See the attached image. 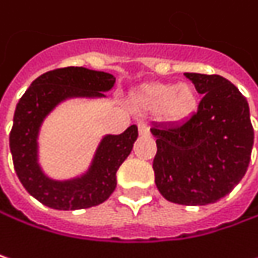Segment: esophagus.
<instances>
[{"label": "esophagus", "instance_id": "obj_1", "mask_svg": "<svg viewBox=\"0 0 258 258\" xmlns=\"http://www.w3.org/2000/svg\"><path fill=\"white\" fill-rule=\"evenodd\" d=\"M138 131L139 135H142V137H148V135H150V127H148V124H147L145 121H141V123H139Z\"/></svg>", "mask_w": 258, "mask_h": 258}]
</instances>
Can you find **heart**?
I'll list each match as a JSON object with an SVG mask.
<instances>
[{
    "mask_svg": "<svg viewBox=\"0 0 258 258\" xmlns=\"http://www.w3.org/2000/svg\"><path fill=\"white\" fill-rule=\"evenodd\" d=\"M139 105L157 113L169 123L179 124L192 116L198 107V94L191 85L154 82L145 85L138 92Z\"/></svg>",
    "mask_w": 258,
    "mask_h": 258,
    "instance_id": "heart-1",
    "label": "heart"
}]
</instances>
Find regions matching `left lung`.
I'll return each mask as SVG.
<instances>
[{
    "instance_id": "obj_1",
    "label": "left lung",
    "mask_w": 258,
    "mask_h": 258,
    "mask_svg": "<svg viewBox=\"0 0 258 258\" xmlns=\"http://www.w3.org/2000/svg\"><path fill=\"white\" fill-rule=\"evenodd\" d=\"M198 94L197 113L179 124H153L156 185L170 203L206 206L223 198L248 169L254 144L247 98L219 75L185 73Z\"/></svg>"
}]
</instances>
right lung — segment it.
Returning a JSON list of instances; mask_svg holds the SVG:
<instances>
[{
	"label": "right lung",
	"mask_w": 258,
	"mask_h": 258,
	"mask_svg": "<svg viewBox=\"0 0 258 258\" xmlns=\"http://www.w3.org/2000/svg\"><path fill=\"white\" fill-rule=\"evenodd\" d=\"M114 83L116 78L105 72L85 67L55 69L36 78L17 102L10 132L14 170L26 191L46 207L89 209L104 203L116 189V173L138 138L135 124L120 135H105L82 176L55 180L38 163V137L46 116L70 98H102Z\"/></svg>",
	"instance_id": "add662e5"
}]
</instances>
